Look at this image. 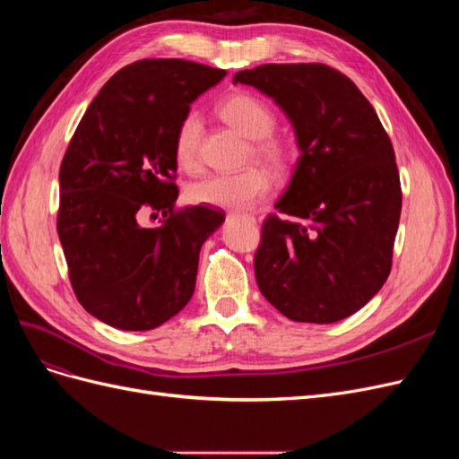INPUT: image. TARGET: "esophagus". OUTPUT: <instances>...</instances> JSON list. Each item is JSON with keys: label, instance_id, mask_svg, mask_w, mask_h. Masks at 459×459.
Listing matches in <instances>:
<instances>
[{"label": "esophagus", "instance_id": "obj_1", "mask_svg": "<svg viewBox=\"0 0 459 459\" xmlns=\"http://www.w3.org/2000/svg\"><path fill=\"white\" fill-rule=\"evenodd\" d=\"M228 216H230V218H243V220H247V221H253V224L256 221V218H255V216H251V214H245V212H230Z\"/></svg>", "mask_w": 459, "mask_h": 459}]
</instances>
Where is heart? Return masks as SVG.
Segmentation results:
<instances>
[{
    "instance_id": "obj_1",
    "label": "heart",
    "mask_w": 459,
    "mask_h": 459,
    "mask_svg": "<svg viewBox=\"0 0 459 459\" xmlns=\"http://www.w3.org/2000/svg\"><path fill=\"white\" fill-rule=\"evenodd\" d=\"M220 117L248 140L258 160L275 172H287L295 162V147L272 137L275 130L273 110L256 95L238 91L228 95L218 107ZM203 122L197 113H187L174 132V159L186 172L199 169ZM270 178L260 169H247L235 174H208L191 182L186 189L187 201L220 208H251L270 193Z\"/></svg>"
}]
</instances>
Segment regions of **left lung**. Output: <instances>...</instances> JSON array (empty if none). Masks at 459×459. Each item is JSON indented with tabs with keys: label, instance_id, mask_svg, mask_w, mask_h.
<instances>
[{
	"label": "left lung",
	"instance_id": "1",
	"mask_svg": "<svg viewBox=\"0 0 459 459\" xmlns=\"http://www.w3.org/2000/svg\"><path fill=\"white\" fill-rule=\"evenodd\" d=\"M273 97L300 157L279 214L262 221L260 293L293 322L335 324L383 287L402 211L391 137L354 82L322 63L260 65L233 76Z\"/></svg>",
	"mask_w": 459,
	"mask_h": 459
}]
</instances>
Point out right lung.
I'll return each instance as SVG.
<instances>
[{
	"mask_svg": "<svg viewBox=\"0 0 459 459\" xmlns=\"http://www.w3.org/2000/svg\"><path fill=\"white\" fill-rule=\"evenodd\" d=\"M226 76L184 59H142L110 78L61 162L57 233L78 302L107 325L149 331L195 290L201 247L224 212L176 206L174 132L191 103ZM163 226L143 229V214Z\"/></svg>",
	"mask_w": 459,
	"mask_h": 459,
	"instance_id": "obj_1",
	"label": "right lung"
}]
</instances>
